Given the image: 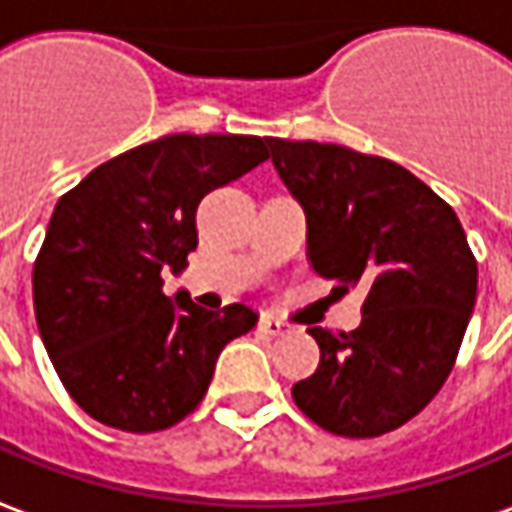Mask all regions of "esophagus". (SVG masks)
<instances>
[{
  "instance_id": "esophagus-1",
  "label": "esophagus",
  "mask_w": 512,
  "mask_h": 512,
  "mask_svg": "<svg viewBox=\"0 0 512 512\" xmlns=\"http://www.w3.org/2000/svg\"><path fill=\"white\" fill-rule=\"evenodd\" d=\"M259 331H264L267 337H278V334H284V331H287V323L273 315H262V320H259Z\"/></svg>"
}]
</instances>
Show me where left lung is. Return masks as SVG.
Here are the masks:
<instances>
[{"label":"left lung","instance_id":"8db88e82","mask_svg":"<svg viewBox=\"0 0 512 512\" xmlns=\"http://www.w3.org/2000/svg\"><path fill=\"white\" fill-rule=\"evenodd\" d=\"M306 214V256L337 290L365 284L354 331L312 326L317 370L292 384L298 410L343 438H379L449 379L477 301V259L457 214L410 169L343 144L267 139Z\"/></svg>","mask_w":512,"mask_h":512}]
</instances>
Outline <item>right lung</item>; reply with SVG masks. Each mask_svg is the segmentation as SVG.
I'll return each mask as SVG.
<instances>
[{
    "instance_id": "1",
    "label": "right lung",
    "mask_w": 512,
    "mask_h": 512,
    "mask_svg": "<svg viewBox=\"0 0 512 512\" xmlns=\"http://www.w3.org/2000/svg\"><path fill=\"white\" fill-rule=\"evenodd\" d=\"M267 161L259 136L172 133L105 161L58 200L33 267L38 331L63 387L94 421L161 432L203 401L225 345L259 315L209 312L178 292L200 200Z\"/></svg>"
}]
</instances>
